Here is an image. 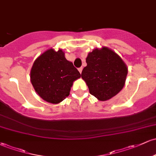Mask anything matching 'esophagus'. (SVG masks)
<instances>
[{"label":"esophagus","instance_id":"esophagus-1","mask_svg":"<svg viewBox=\"0 0 156 156\" xmlns=\"http://www.w3.org/2000/svg\"><path fill=\"white\" fill-rule=\"evenodd\" d=\"M82 69H83V68H82V67L78 68V71H79V73H82Z\"/></svg>","mask_w":156,"mask_h":156}]
</instances>
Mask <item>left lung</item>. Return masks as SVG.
I'll list each match as a JSON object with an SVG mask.
<instances>
[{
    "label": "left lung",
    "mask_w": 156,
    "mask_h": 156,
    "mask_svg": "<svg viewBox=\"0 0 156 156\" xmlns=\"http://www.w3.org/2000/svg\"><path fill=\"white\" fill-rule=\"evenodd\" d=\"M87 67L81 78L88 86L89 93L99 101H108L124 87L128 67L119 55L106 47L95 48L86 58Z\"/></svg>",
    "instance_id": "1"
}]
</instances>
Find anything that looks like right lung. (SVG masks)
<instances>
[{
  "mask_svg": "<svg viewBox=\"0 0 156 156\" xmlns=\"http://www.w3.org/2000/svg\"><path fill=\"white\" fill-rule=\"evenodd\" d=\"M31 82L40 98L57 104L69 96L73 81L80 78L72 62L66 59L62 50L53 48L40 55L31 69Z\"/></svg>",
  "mask_w": 156,
  "mask_h": 156,
  "instance_id": "1",
  "label": "right lung"
}]
</instances>
